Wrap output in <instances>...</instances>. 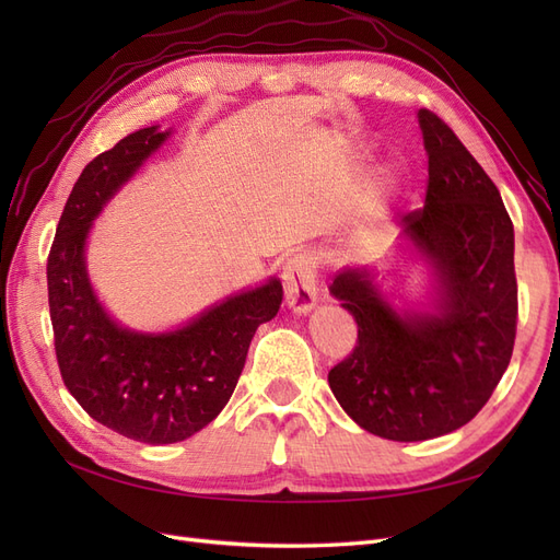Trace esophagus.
Wrapping results in <instances>:
<instances>
[{
    "instance_id": "1",
    "label": "esophagus",
    "mask_w": 560,
    "mask_h": 560,
    "mask_svg": "<svg viewBox=\"0 0 560 560\" xmlns=\"http://www.w3.org/2000/svg\"><path fill=\"white\" fill-rule=\"evenodd\" d=\"M284 280V301L294 313H308L317 301V280H315V264L306 254L287 259L282 268Z\"/></svg>"
}]
</instances>
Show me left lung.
Segmentation results:
<instances>
[{
    "label": "left lung",
    "instance_id": "left-lung-1",
    "mask_svg": "<svg viewBox=\"0 0 560 560\" xmlns=\"http://www.w3.org/2000/svg\"><path fill=\"white\" fill-rule=\"evenodd\" d=\"M425 206L399 219L434 276L432 313H397L369 268H343L331 294L358 322V346L329 371L343 411L393 442H425L477 416L510 366L518 290L514 224L498 186L457 135L418 112Z\"/></svg>",
    "mask_w": 560,
    "mask_h": 560
}]
</instances>
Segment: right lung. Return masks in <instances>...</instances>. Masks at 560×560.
I'll return each instance as SVG.
<instances>
[{"label": "right lung", "instance_id": "add662e5", "mask_svg": "<svg viewBox=\"0 0 560 560\" xmlns=\"http://www.w3.org/2000/svg\"><path fill=\"white\" fill-rule=\"evenodd\" d=\"M167 132L142 128L95 156L65 202L48 252V308L60 376L97 422L142 444H175L212 422L238 383L252 336L273 319L282 284L270 278L167 334L118 327L100 306L83 245L93 219Z\"/></svg>", "mask_w": 560, "mask_h": 560}]
</instances>
